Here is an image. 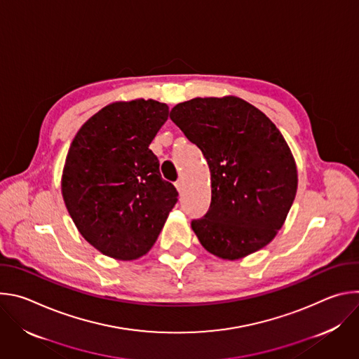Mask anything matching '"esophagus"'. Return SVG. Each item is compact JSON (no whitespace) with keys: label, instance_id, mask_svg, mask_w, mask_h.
<instances>
[{"label":"esophagus","instance_id":"34e87169","mask_svg":"<svg viewBox=\"0 0 359 359\" xmlns=\"http://www.w3.org/2000/svg\"><path fill=\"white\" fill-rule=\"evenodd\" d=\"M175 186H176V189H177V191L180 193L182 190H183V186H184V183H183V179H179L176 183H175Z\"/></svg>","mask_w":359,"mask_h":359}]
</instances>
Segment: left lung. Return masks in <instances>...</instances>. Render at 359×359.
<instances>
[{
  "mask_svg": "<svg viewBox=\"0 0 359 359\" xmlns=\"http://www.w3.org/2000/svg\"><path fill=\"white\" fill-rule=\"evenodd\" d=\"M170 119L206 158L212 203L191 229L200 244L223 260L266 247L283 227L295 198L298 175L277 126L241 97H194Z\"/></svg>",
  "mask_w": 359,
  "mask_h": 359,
  "instance_id": "left-lung-1",
  "label": "left lung"
}]
</instances>
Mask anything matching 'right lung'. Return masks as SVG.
<instances>
[{"mask_svg":"<svg viewBox=\"0 0 359 359\" xmlns=\"http://www.w3.org/2000/svg\"><path fill=\"white\" fill-rule=\"evenodd\" d=\"M168 115L153 99L112 102L81 126L68 150L61 179L68 213L81 236L115 260L144 255L177 201L149 149Z\"/></svg>","mask_w":359,"mask_h":359,"instance_id":"right-lung-1","label":"right lung"}]
</instances>
